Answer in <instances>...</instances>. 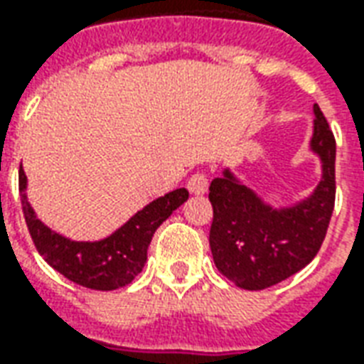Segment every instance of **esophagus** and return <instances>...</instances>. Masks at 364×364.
<instances>
[{"instance_id": "esophagus-1", "label": "esophagus", "mask_w": 364, "mask_h": 364, "mask_svg": "<svg viewBox=\"0 0 364 364\" xmlns=\"http://www.w3.org/2000/svg\"><path fill=\"white\" fill-rule=\"evenodd\" d=\"M187 189L191 195H205L208 191V179L205 173H195L187 183Z\"/></svg>"}]
</instances>
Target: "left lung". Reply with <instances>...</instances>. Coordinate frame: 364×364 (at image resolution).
<instances>
[{"mask_svg":"<svg viewBox=\"0 0 364 364\" xmlns=\"http://www.w3.org/2000/svg\"><path fill=\"white\" fill-rule=\"evenodd\" d=\"M314 117L308 148L320 159L321 175L308 197L277 208L230 167L210 183L214 265L240 289H269L320 252L336 203V138L318 105Z\"/></svg>","mask_w":364,"mask_h":364,"instance_id":"obj_1","label":"left lung"}]
</instances>
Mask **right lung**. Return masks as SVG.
I'll return each instance as SVG.
<instances>
[{
  "instance_id": "obj_1",
  "label": "right lung",
  "mask_w": 364,
  "mask_h": 364,
  "mask_svg": "<svg viewBox=\"0 0 364 364\" xmlns=\"http://www.w3.org/2000/svg\"><path fill=\"white\" fill-rule=\"evenodd\" d=\"M27 175L19 169V193L25 222L43 259L75 284L93 290H117L134 281L148 259L156 230L189 198L187 189H175L151 200L103 240L77 242L48 228L27 198Z\"/></svg>"
}]
</instances>
